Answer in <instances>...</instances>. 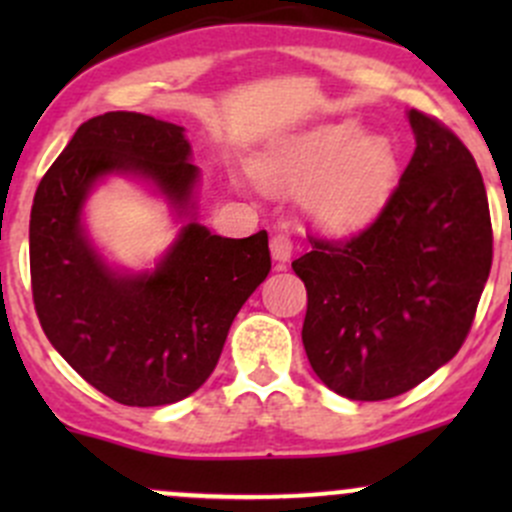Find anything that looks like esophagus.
Wrapping results in <instances>:
<instances>
[{
    "label": "esophagus",
    "instance_id": "1",
    "mask_svg": "<svg viewBox=\"0 0 512 512\" xmlns=\"http://www.w3.org/2000/svg\"><path fill=\"white\" fill-rule=\"evenodd\" d=\"M292 247H294V242L287 232H277V235H272L270 250H272V257H275L277 262H287L289 255H292Z\"/></svg>",
    "mask_w": 512,
    "mask_h": 512
}]
</instances>
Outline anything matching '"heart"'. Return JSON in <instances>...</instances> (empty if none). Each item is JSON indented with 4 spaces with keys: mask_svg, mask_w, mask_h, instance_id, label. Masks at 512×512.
I'll return each instance as SVG.
<instances>
[{
    "mask_svg": "<svg viewBox=\"0 0 512 512\" xmlns=\"http://www.w3.org/2000/svg\"><path fill=\"white\" fill-rule=\"evenodd\" d=\"M257 175L280 193L312 190L307 208L314 223L349 235L386 208L399 185L401 160L391 138L364 136L359 123L342 121L272 146Z\"/></svg>",
    "mask_w": 512,
    "mask_h": 512,
    "instance_id": "heart-1",
    "label": "heart"
}]
</instances>
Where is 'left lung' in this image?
Masks as SVG:
<instances>
[{
  "label": "left lung",
  "instance_id": "1",
  "mask_svg": "<svg viewBox=\"0 0 512 512\" xmlns=\"http://www.w3.org/2000/svg\"><path fill=\"white\" fill-rule=\"evenodd\" d=\"M416 151L386 208L349 240L312 235L292 262L307 287L302 342L339 396L384 401L451 361L493 262L488 195L471 151L411 108Z\"/></svg>",
  "mask_w": 512,
  "mask_h": 512
}]
</instances>
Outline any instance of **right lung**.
Returning a JSON list of instances; mask_svg holds the SVG:
<instances>
[{"label":"right lung","mask_w":512,"mask_h":512,"mask_svg":"<svg viewBox=\"0 0 512 512\" xmlns=\"http://www.w3.org/2000/svg\"><path fill=\"white\" fill-rule=\"evenodd\" d=\"M183 131L133 111L89 118L34 195L29 267L41 329L76 374L123 406H165L198 391L272 267L265 230L232 240L195 220L153 272L118 275L96 255L81 208L103 175L148 178L188 213L198 168Z\"/></svg>","instance_id":"1"}]
</instances>
